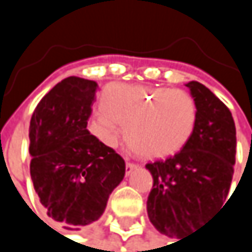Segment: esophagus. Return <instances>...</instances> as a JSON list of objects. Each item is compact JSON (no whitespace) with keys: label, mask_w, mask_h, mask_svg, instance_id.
<instances>
[{"label":"esophagus","mask_w":252,"mask_h":252,"mask_svg":"<svg viewBox=\"0 0 252 252\" xmlns=\"http://www.w3.org/2000/svg\"><path fill=\"white\" fill-rule=\"evenodd\" d=\"M134 168H137V163H134V162H126V174H129Z\"/></svg>","instance_id":"34e87169"}]
</instances>
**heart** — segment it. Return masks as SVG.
<instances>
[{
  "label": "heart",
  "instance_id": "obj_1",
  "mask_svg": "<svg viewBox=\"0 0 252 252\" xmlns=\"http://www.w3.org/2000/svg\"><path fill=\"white\" fill-rule=\"evenodd\" d=\"M102 109L90 118L89 131L115 147L126 126L129 147L149 159L179 152L198 120L197 102L188 92L158 86L112 84L103 92Z\"/></svg>",
  "mask_w": 252,
  "mask_h": 252
}]
</instances>
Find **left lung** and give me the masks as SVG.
Here are the masks:
<instances>
[{"label":"left lung","mask_w":252,"mask_h":252,"mask_svg":"<svg viewBox=\"0 0 252 252\" xmlns=\"http://www.w3.org/2000/svg\"><path fill=\"white\" fill-rule=\"evenodd\" d=\"M187 87L198 108L191 138L174 156L146 165L153 176L149 219L171 238L191 232L223 206L236 153V129L229 108L198 81H189Z\"/></svg>","instance_id":"1"}]
</instances>
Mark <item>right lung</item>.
<instances>
[{
  "instance_id": "1",
  "label": "right lung",
  "mask_w": 252,
  "mask_h": 252,
  "mask_svg": "<svg viewBox=\"0 0 252 252\" xmlns=\"http://www.w3.org/2000/svg\"><path fill=\"white\" fill-rule=\"evenodd\" d=\"M97 83L67 77L37 103L29 128L30 176L48 216L68 227L97 220L126 175L124 159L87 129Z\"/></svg>"
}]
</instances>
